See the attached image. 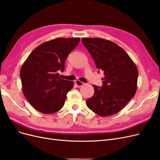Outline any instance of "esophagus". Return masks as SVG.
Instances as JSON below:
<instances>
[{
	"label": "esophagus",
	"mask_w": 160,
	"mask_h": 160,
	"mask_svg": "<svg viewBox=\"0 0 160 160\" xmlns=\"http://www.w3.org/2000/svg\"><path fill=\"white\" fill-rule=\"evenodd\" d=\"M75 85L78 86V87H81V86H82L84 85V82H81V81H80L79 80H76L75 81Z\"/></svg>",
	"instance_id": "obj_1"
}]
</instances>
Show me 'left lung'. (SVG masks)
<instances>
[{"instance_id":"left-lung-1","label":"left lung","mask_w":160,"mask_h":160,"mask_svg":"<svg viewBox=\"0 0 160 160\" xmlns=\"http://www.w3.org/2000/svg\"><path fill=\"white\" fill-rule=\"evenodd\" d=\"M82 42L94 59L96 68L102 71L103 85H93L95 93L87 100V106L101 117L121 111L136 92L138 71L124 49L102 38H82Z\"/></svg>"}]
</instances>
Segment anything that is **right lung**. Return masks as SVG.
Listing matches in <instances>:
<instances>
[{
  "mask_svg": "<svg viewBox=\"0 0 160 160\" xmlns=\"http://www.w3.org/2000/svg\"><path fill=\"white\" fill-rule=\"evenodd\" d=\"M80 38H58L42 43L27 58L20 69L24 95L38 111L52 114L63 107L73 81L59 78L70 52Z\"/></svg>",
  "mask_w": 160,
  "mask_h": 160,
  "instance_id": "1",
  "label": "right lung"
}]
</instances>
